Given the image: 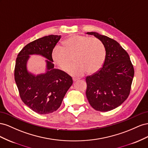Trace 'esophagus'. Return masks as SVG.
<instances>
[{"mask_svg":"<svg viewBox=\"0 0 148 148\" xmlns=\"http://www.w3.org/2000/svg\"><path fill=\"white\" fill-rule=\"evenodd\" d=\"M79 79H80V78H77V77H73V81H74V82L77 81H78V80H79Z\"/></svg>","mask_w":148,"mask_h":148,"instance_id":"obj_1","label":"esophagus"}]
</instances>
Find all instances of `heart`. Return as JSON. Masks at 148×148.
I'll return each mask as SVG.
<instances>
[{"label": "heart", "instance_id": "b5f03b06", "mask_svg": "<svg viewBox=\"0 0 148 148\" xmlns=\"http://www.w3.org/2000/svg\"><path fill=\"white\" fill-rule=\"evenodd\" d=\"M75 62L67 69L70 74L81 76L88 71L95 73L102 66L105 58V49L102 41L95 37L73 35L63 41L62 46L52 51L53 62L65 70L73 61Z\"/></svg>", "mask_w": 148, "mask_h": 148}]
</instances>
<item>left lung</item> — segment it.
<instances>
[{"label": "left lung", "instance_id": "8db88e82", "mask_svg": "<svg viewBox=\"0 0 148 148\" xmlns=\"http://www.w3.org/2000/svg\"><path fill=\"white\" fill-rule=\"evenodd\" d=\"M102 41L105 49L103 66L86 77V96L93 108L108 112L123 103L130 94L134 68L127 52L117 41L97 32H87Z\"/></svg>", "mask_w": 148, "mask_h": 148}]
</instances>
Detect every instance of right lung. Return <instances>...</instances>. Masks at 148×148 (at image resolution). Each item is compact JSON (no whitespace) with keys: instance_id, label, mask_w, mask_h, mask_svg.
Masks as SVG:
<instances>
[{"instance_id":"add662e5","label":"right lung","mask_w":148,"mask_h":148,"mask_svg":"<svg viewBox=\"0 0 148 148\" xmlns=\"http://www.w3.org/2000/svg\"><path fill=\"white\" fill-rule=\"evenodd\" d=\"M61 38V35H51L33 41L20 51L16 60L15 81L21 99L41 115L56 111L73 83L69 75L54 68L52 51ZM31 55L47 59L45 73L36 75L27 70V62Z\"/></svg>"}]
</instances>
